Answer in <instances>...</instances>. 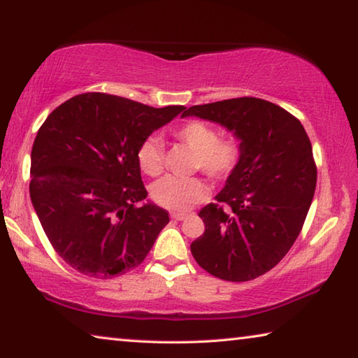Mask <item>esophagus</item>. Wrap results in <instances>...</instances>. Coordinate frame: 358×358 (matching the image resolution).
Returning a JSON list of instances; mask_svg holds the SVG:
<instances>
[{
	"label": "esophagus",
	"mask_w": 358,
	"mask_h": 358,
	"mask_svg": "<svg viewBox=\"0 0 358 358\" xmlns=\"http://www.w3.org/2000/svg\"><path fill=\"white\" fill-rule=\"evenodd\" d=\"M172 216V220H175V221H183V220H186V213H172L171 215Z\"/></svg>",
	"instance_id": "1"
}]
</instances>
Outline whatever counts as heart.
I'll return each mask as SVG.
<instances>
[{"mask_svg": "<svg viewBox=\"0 0 358 358\" xmlns=\"http://www.w3.org/2000/svg\"><path fill=\"white\" fill-rule=\"evenodd\" d=\"M181 143L196 151L194 167L201 169L207 177L224 180L237 171L243 147L237 137H220L215 126L207 121H186L173 131ZM137 162L143 173L159 175L164 169V151L156 137H148L137 150ZM207 196V186L199 178H161L151 186V197L162 208L172 211H186Z\"/></svg>", "mask_w": 358, "mask_h": 358, "instance_id": "obj_1", "label": "heart"}]
</instances>
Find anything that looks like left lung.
<instances>
[{
	"instance_id": "obj_1",
	"label": "left lung",
	"mask_w": 358,
	"mask_h": 358,
	"mask_svg": "<svg viewBox=\"0 0 358 358\" xmlns=\"http://www.w3.org/2000/svg\"><path fill=\"white\" fill-rule=\"evenodd\" d=\"M181 117L215 121L240 138L243 157L199 216L196 262L220 280L243 282L270 271L299 237L316 189L310 137L292 113L259 98L192 106Z\"/></svg>"
}]
</instances>
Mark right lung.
Returning a JSON list of instances; mask_svg holds the SVG:
<instances>
[{"mask_svg":"<svg viewBox=\"0 0 358 358\" xmlns=\"http://www.w3.org/2000/svg\"><path fill=\"white\" fill-rule=\"evenodd\" d=\"M183 110L83 93L48 115L33 143L29 197L53 250L72 268L108 280L147 257L169 213L143 203L137 150Z\"/></svg>","mask_w":358,"mask_h":358,"instance_id":"1","label":"right lung"}]
</instances>
